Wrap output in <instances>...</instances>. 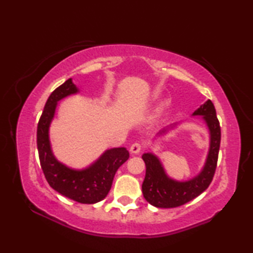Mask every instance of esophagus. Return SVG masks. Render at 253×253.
<instances>
[{
	"instance_id": "34e87169",
	"label": "esophagus",
	"mask_w": 253,
	"mask_h": 253,
	"mask_svg": "<svg viewBox=\"0 0 253 253\" xmlns=\"http://www.w3.org/2000/svg\"><path fill=\"white\" fill-rule=\"evenodd\" d=\"M142 148H143L142 144H140V143H134L130 146V152L132 154H138L140 151H142Z\"/></svg>"
}]
</instances>
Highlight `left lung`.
<instances>
[{"mask_svg": "<svg viewBox=\"0 0 253 253\" xmlns=\"http://www.w3.org/2000/svg\"><path fill=\"white\" fill-rule=\"evenodd\" d=\"M194 116H203L210 130V151L205 165L198 176L186 182H177L165 174L161 162L152 153L142 156L146 165V175L142 185L145 200L156 208H177L203 193L211 184L216 169L221 143V127L211 100L194 111ZM166 129L161 132H165Z\"/></svg>", "mask_w": 253, "mask_h": 253, "instance_id": "8db88e82", "label": "left lung"}]
</instances>
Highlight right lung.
<instances>
[{
  "mask_svg": "<svg viewBox=\"0 0 253 253\" xmlns=\"http://www.w3.org/2000/svg\"><path fill=\"white\" fill-rule=\"evenodd\" d=\"M76 92L78 89L71 79H68L48 98L38 123V152L46 182L53 190L76 202L93 204L104 200L108 194L115 174L129 158V153L125 147L108 149L99 160L83 170L71 169L55 160L49 140L50 123L54 116L57 102Z\"/></svg>",
  "mask_w": 253,
  "mask_h": 253,
  "instance_id": "add662e5",
  "label": "right lung"
}]
</instances>
